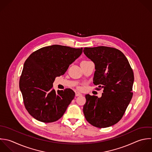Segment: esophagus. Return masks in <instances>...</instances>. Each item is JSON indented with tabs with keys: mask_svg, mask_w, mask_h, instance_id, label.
<instances>
[{
	"mask_svg": "<svg viewBox=\"0 0 152 152\" xmlns=\"http://www.w3.org/2000/svg\"><path fill=\"white\" fill-rule=\"evenodd\" d=\"M75 95H76V96H82L83 95L80 92H76L75 93Z\"/></svg>",
	"mask_w": 152,
	"mask_h": 152,
	"instance_id": "34e87169",
	"label": "esophagus"
}]
</instances>
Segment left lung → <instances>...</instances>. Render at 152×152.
<instances>
[{
    "label": "left lung",
    "instance_id": "obj_1",
    "mask_svg": "<svg viewBox=\"0 0 152 152\" xmlns=\"http://www.w3.org/2000/svg\"><path fill=\"white\" fill-rule=\"evenodd\" d=\"M83 53L95 64L94 84L104 89L101 98L85 95V118L98 128L112 126L121 119L132 98L133 70L124 54L116 48L85 47Z\"/></svg>",
    "mask_w": 152,
    "mask_h": 152
}]
</instances>
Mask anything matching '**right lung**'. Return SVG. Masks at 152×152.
<instances>
[{
  "mask_svg": "<svg viewBox=\"0 0 152 152\" xmlns=\"http://www.w3.org/2000/svg\"><path fill=\"white\" fill-rule=\"evenodd\" d=\"M83 48L53 45L32 53L26 59L19 80L25 107L38 121L52 123L60 119L74 99L70 89L57 92L53 88L56 77L63 75Z\"/></svg>",
  "mask_w": 152,
  "mask_h": 152,
  "instance_id": "add662e5",
  "label": "right lung"
}]
</instances>
